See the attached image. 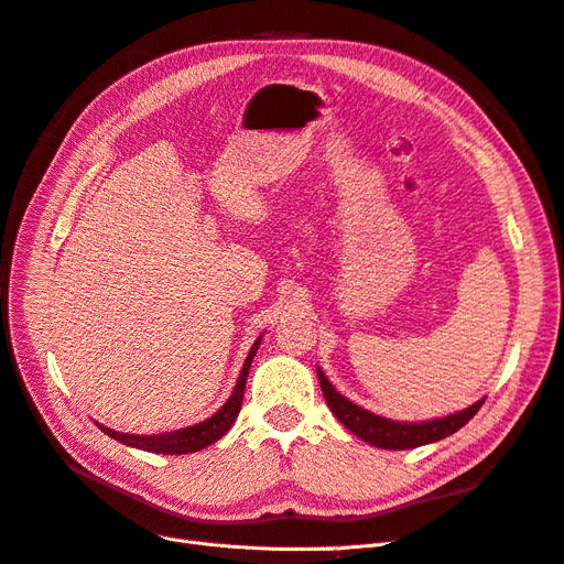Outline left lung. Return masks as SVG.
Masks as SVG:
<instances>
[{
	"instance_id": "left-lung-1",
	"label": "left lung",
	"mask_w": 564,
	"mask_h": 564,
	"mask_svg": "<svg viewBox=\"0 0 564 564\" xmlns=\"http://www.w3.org/2000/svg\"><path fill=\"white\" fill-rule=\"evenodd\" d=\"M317 379L324 392V400H327L334 416L344 423L350 433H355L360 440L381 449H414L421 445H429V442H437L442 437L456 433L458 429H464V425L480 412V406L485 404V400H480L473 406L464 409V412L445 416V419L425 421V423H398V421H388L371 414L367 409L346 400L327 381V377H324L322 371H317Z\"/></svg>"
}]
</instances>
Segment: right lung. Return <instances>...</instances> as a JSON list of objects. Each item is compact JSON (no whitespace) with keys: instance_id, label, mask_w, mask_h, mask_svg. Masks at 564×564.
Here are the masks:
<instances>
[{"instance_id":"1","label":"right lung","mask_w":564,"mask_h":564,"mask_svg":"<svg viewBox=\"0 0 564 564\" xmlns=\"http://www.w3.org/2000/svg\"><path fill=\"white\" fill-rule=\"evenodd\" d=\"M259 346H261V336L256 338V344L249 350V357L245 360L242 373H240V379H237L232 395L207 421L195 423V425H191V429H181V431H174V433H160V435L115 433V431L106 429V425H100V431L110 435L112 440L122 442V445L143 449V452H152V454H191V452H199L204 447L214 445L216 440H220L230 431V425L235 423L237 414H240L242 398H245V386H247V377H249V367H251V360H253L256 350H259Z\"/></svg>"}]
</instances>
